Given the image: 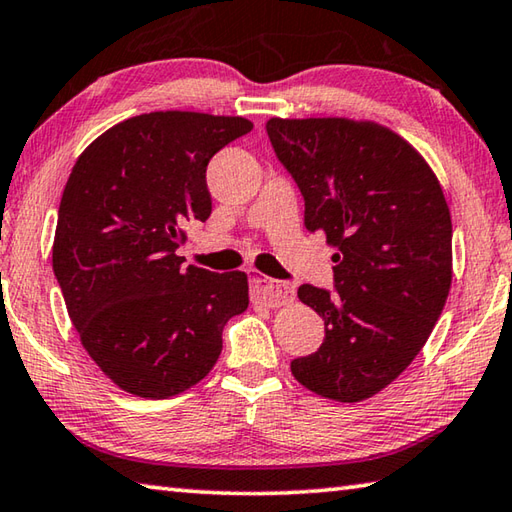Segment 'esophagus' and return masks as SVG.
<instances>
[{
	"label": "esophagus",
	"instance_id": "esophagus-1",
	"mask_svg": "<svg viewBox=\"0 0 512 512\" xmlns=\"http://www.w3.org/2000/svg\"><path fill=\"white\" fill-rule=\"evenodd\" d=\"M249 290H251V297L270 308L285 306V303H290L294 299V290L290 285L274 281L270 276H258V274L249 276Z\"/></svg>",
	"mask_w": 512,
	"mask_h": 512
}]
</instances>
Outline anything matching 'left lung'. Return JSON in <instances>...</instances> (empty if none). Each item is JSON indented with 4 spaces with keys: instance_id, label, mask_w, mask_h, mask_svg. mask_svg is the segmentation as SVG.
I'll return each instance as SVG.
<instances>
[{
    "instance_id": "8db88e82",
    "label": "left lung",
    "mask_w": 512,
    "mask_h": 512,
    "mask_svg": "<svg viewBox=\"0 0 512 512\" xmlns=\"http://www.w3.org/2000/svg\"><path fill=\"white\" fill-rule=\"evenodd\" d=\"M276 159L306 202L303 222L324 231L333 290L303 283L299 299L324 319V344L292 360L303 387L357 402L414 362L452 283V220L425 159L375 123L267 121Z\"/></svg>"
}]
</instances>
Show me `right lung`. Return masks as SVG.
I'll use <instances>...</instances> for the list:
<instances>
[{"instance_id":"1","label":"right lung","mask_w":512,"mask_h":512,"mask_svg":"<svg viewBox=\"0 0 512 512\" xmlns=\"http://www.w3.org/2000/svg\"><path fill=\"white\" fill-rule=\"evenodd\" d=\"M242 116L150 112L101 134L62 191L53 274L89 357L123 391L164 400L200 382L247 276L184 267L188 222L211 215L206 166Z\"/></svg>"}]
</instances>
